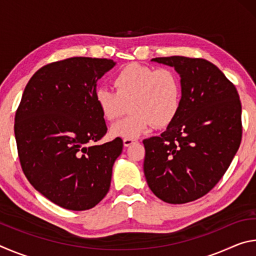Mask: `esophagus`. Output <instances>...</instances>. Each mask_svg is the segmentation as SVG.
I'll return each instance as SVG.
<instances>
[{
    "label": "esophagus",
    "mask_w": 256,
    "mask_h": 256,
    "mask_svg": "<svg viewBox=\"0 0 256 256\" xmlns=\"http://www.w3.org/2000/svg\"><path fill=\"white\" fill-rule=\"evenodd\" d=\"M134 142H136V138H125L123 140V144L125 146H131L132 144H134Z\"/></svg>",
    "instance_id": "obj_1"
}]
</instances>
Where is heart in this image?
<instances>
[{
    "label": "heart",
    "mask_w": 256,
    "mask_h": 256,
    "mask_svg": "<svg viewBox=\"0 0 256 256\" xmlns=\"http://www.w3.org/2000/svg\"><path fill=\"white\" fill-rule=\"evenodd\" d=\"M114 90L97 88L94 100L107 120H115L128 110V118L115 123L112 136L136 138L152 125H170L178 114L182 102V82L177 73L168 68H154L132 63L112 78Z\"/></svg>",
    "instance_id": "obj_1"
}]
</instances>
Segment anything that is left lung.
Returning <instances> with one entry per match:
<instances>
[{
	"label": "left lung",
	"mask_w": 256,
	"mask_h": 256,
	"mask_svg": "<svg viewBox=\"0 0 256 256\" xmlns=\"http://www.w3.org/2000/svg\"><path fill=\"white\" fill-rule=\"evenodd\" d=\"M180 74L178 114L159 136L144 140V170L154 194L172 204L196 201L222 180L242 141L235 84L204 58H156Z\"/></svg>",
	"instance_id": "left-lung-1"
}]
</instances>
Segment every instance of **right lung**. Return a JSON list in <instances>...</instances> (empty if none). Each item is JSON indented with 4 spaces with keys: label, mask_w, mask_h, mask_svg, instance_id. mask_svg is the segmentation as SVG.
I'll list each match as a JSON object with an SVG mask.
<instances>
[{
    "label": "right lung",
    "mask_w": 256,
    "mask_h": 256,
    "mask_svg": "<svg viewBox=\"0 0 256 256\" xmlns=\"http://www.w3.org/2000/svg\"><path fill=\"white\" fill-rule=\"evenodd\" d=\"M110 58H70L40 68L26 86L16 112L21 168L38 192L68 210L98 204L108 193L123 141L94 146L107 126L94 100Z\"/></svg>",
    "instance_id": "obj_1"
}]
</instances>
